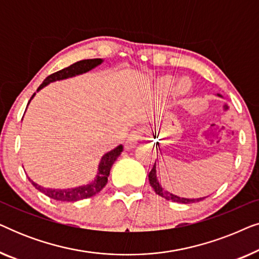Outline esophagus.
I'll return each instance as SVG.
<instances>
[{
	"instance_id": "34e87169",
	"label": "esophagus",
	"mask_w": 259,
	"mask_h": 259,
	"mask_svg": "<svg viewBox=\"0 0 259 259\" xmlns=\"http://www.w3.org/2000/svg\"><path fill=\"white\" fill-rule=\"evenodd\" d=\"M143 136H144V131L141 128L132 131V132H131V134H130L128 141H127V143H128L130 146H134V145L137 144V141L143 138Z\"/></svg>"
}]
</instances>
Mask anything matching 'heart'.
<instances>
[{"label": "heart", "mask_w": 259, "mask_h": 259, "mask_svg": "<svg viewBox=\"0 0 259 259\" xmlns=\"http://www.w3.org/2000/svg\"><path fill=\"white\" fill-rule=\"evenodd\" d=\"M161 84H162V87H164V88H168L172 84V79H169V77H166V79L162 80ZM189 86H190V84H189V82H187V80L182 79L180 81H178V83H177L176 90H177V92H178V93L183 94V93H185V92H187V90H189Z\"/></svg>", "instance_id": "1"}]
</instances>
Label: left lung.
Returning <instances> with one entry per match:
<instances>
[{"mask_svg": "<svg viewBox=\"0 0 259 259\" xmlns=\"http://www.w3.org/2000/svg\"><path fill=\"white\" fill-rule=\"evenodd\" d=\"M219 97H221V95H219ZM148 180H150V184H151V186L153 187L154 192L157 193V194H159V196H160V197L165 198V199H167V200L176 201V203L190 204V203H194V201H200V200L204 199V198H198V199H189V198H180L178 196H175V194L167 192V191H165L161 187L160 184H159L158 179H157V169H155V162H154V165H153V168H152L151 172L148 173Z\"/></svg>", "mask_w": 259, "mask_h": 259, "instance_id": "left-lung-1", "label": "left lung"}]
</instances>
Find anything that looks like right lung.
Segmentation results:
<instances>
[{"instance_id": "obj_1", "label": "right lung", "mask_w": 259, "mask_h": 259, "mask_svg": "<svg viewBox=\"0 0 259 259\" xmlns=\"http://www.w3.org/2000/svg\"><path fill=\"white\" fill-rule=\"evenodd\" d=\"M101 62H102L101 59H88V60H81V61L73 63V65L67 67V68H63L61 70H59V72L53 73L49 76L46 77L44 82H42L40 84V87L37 88V92L40 91L41 88L47 86L48 83L54 82V81L63 80V79H67V77H72V76L79 75V74L86 73L88 70L93 69L94 67L100 65ZM34 95L35 93L31 95L30 100L34 98ZM29 102H28V104H29ZM121 152H122V146L121 145H119V146L115 147L114 150L109 151L108 153H106L104 157H102L100 164H99V172H98L97 178H95L93 182L87 184V185L74 187V189H65V190L46 189V187L37 185V184L34 183L30 178L28 179H29V182L33 184V186H35V189H37L40 192L45 193L46 196L52 198V199L60 200V201H76L81 199H86V198L95 196V194L100 192V191L106 186V184H107V180H108L107 178L109 176V171H111L113 164H114V161L118 159Z\"/></svg>"}]
</instances>
